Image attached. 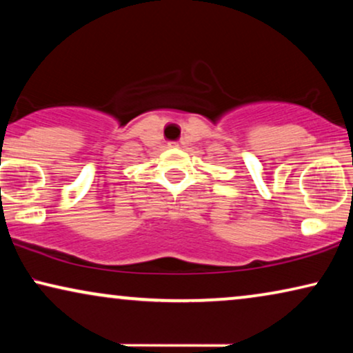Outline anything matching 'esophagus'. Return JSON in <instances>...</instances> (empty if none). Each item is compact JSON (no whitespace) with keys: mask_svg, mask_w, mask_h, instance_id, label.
<instances>
[{"mask_svg":"<svg viewBox=\"0 0 353 353\" xmlns=\"http://www.w3.org/2000/svg\"><path fill=\"white\" fill-rule=\"evenodd\" d=\"M168 146H170V148H180V143L172 141V143H168Z\"/></svg>","mask_w":353,"mask_h":353,"instance_id":"34e87169","label":"esophagus"}]
</instances>
